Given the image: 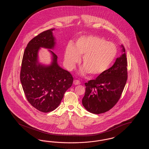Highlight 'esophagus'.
<instances>
[{"mask_svg": "<svg viewBox=\"0 0 149 149\" xmlns=\"http://www.w3.org/2000/svg\"><path fill=\"white\" fill-rule=\"evenodd\" d=\"M73 83H74V84H75V85H79V84H80V81H79L78 80H75L74 81Z\"/></svg>", "mask_w": 149, "mask_h": 149, "instance_id": "esophagus-1", "label": "esophagus"}]
</instances>
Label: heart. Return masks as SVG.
Returning a JSON list of instances; mask_svg holds the SVG:
<instances>
[{
    "label": "heart",
    "instance_id": "1",
    "mask_svg": "<svg viewBox=\"0 0 149 149\" xmlns=\"http://www.w3.org/2000/svg\"><path fill=\"white\" fill-rule=\"evenodd\" d=\"M117 54L113 43L108 42L103 38L96 36L80 37L74 46L69 45L65 51V61L69 69H74L83 57L84 66L82 74L89 72L92 76H98L108 69Z\"/></svg>",
    "mask_w": 149,
    "mask_h": 149
}]
</instances>
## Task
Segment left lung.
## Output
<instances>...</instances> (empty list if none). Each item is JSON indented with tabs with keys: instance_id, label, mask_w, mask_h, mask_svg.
Instances as JSON below:
<instances>
[{
	"instance_id": "1",
	"label": "left lung",
	"mask_w": 149,
	"mask_h": 149,
	"mask_svg": "<svg viewBox=\"0 0 149 149\" xmlns=\"http://www.w3.org/2000/svg\"><path fill=\"white\" fill-rule=\"evenodd\" d=\"M123 54L112 67L94 80L85 83L82 104L89 112L100 114L112 108L118 102L127 79V58L123 45Z\"/></svg>"
}]
</instances>
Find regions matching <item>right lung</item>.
Returning <instances> with one entry per match:
<instances>
[{"instance_id": "add662e5", "label": "right lung", "mask_w": 149, "mask_h": 149, "mask_svg": "<svg viewBox=\"0 0 149 149\" xmlns=\"http://www.w3.org/2000/svg\"><path fill=\"white\" fill-rule=\"evenodd\" d=\"M55 29L45 31L29 42L22 62L20 80L29 103L40 112L47 113L55 110L61 103L64 93L71 86V74L57 64V56L52 51L50 65L39 63L38 53L41 47L53 49Z\"/></svg>"}]
</instances>
